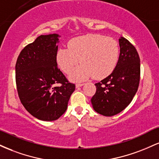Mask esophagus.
I'll use <instances>...</instances> for the list:
<instances>
[{
    "label": "esophagus",
    "mask_w": 159,
    "mask_h": 159,
    "mask_svg": "<svg viewBox=\"0 0 159 159\" xmlns=\"http://www.w3.org/2000/svg\"><path fill=\"white\" fill-rule=\"evenodd\" d=\"M84 84V83H77L76 84V87H81V86H83Z\"/></svg>",
    "instance_id": "obj_1"
}]
</instances>
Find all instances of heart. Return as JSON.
<instances>
[{
  "instance_id": "1",
  "label": "heart",
  "mask_w": 159,
  "mask_h": 159,
  "mask_svg": "<svg viewBox=\"0 0 159 159\" xmlns=\"http://www.w3.org/2000/svg\"><path fill=\"white\" fill-rule=\"evenodd\" d=\"M120 57L119 44L112 38L101 34H87L70 40L68 48H61L57 52V63L66 74L75 69L70 78L77 81L94 76L103 78L114 71Z\"/></svg>"
}]
</instances>
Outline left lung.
I'll return each mask as SVG.
<instances>
[{"label": "left lung", "instance_id": "left-lung-1", "mask_svg": "<svg viewBox=\"0 0 159 159\" xmlns=\"http://www.w3.org/2000/svg\"><path fill=\"white\" fill-rule=\"evenodd\" d=\"M120 54L110 75L95 84L96 93L91 98L93 109L106 116L123 111L132 101L140 79V57L135 47L124 37L120 39Z\"/></svg>", "mask_w": 159, "mask_h": 159}]
</instances>
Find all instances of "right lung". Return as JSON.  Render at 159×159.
I'll return each mask as SVG.
<instances>
[{"label":"right lung","mask_w":159,"mask_h":159,"mask_svg":"<svg viewBox=\"0 0 159 159\" xmlns=\"http://www.w3.org/2000/svg\"><path fill=\"white\" fill-rule=\"evenodd\" d=\"M58 36H38L21 51L16 63L20 101L32 116L44 121H54L64 114L75 89L57 67ZM56 83L60 86L54 87Z\"/></svg>","instance_id":"1"}]
</instances>
